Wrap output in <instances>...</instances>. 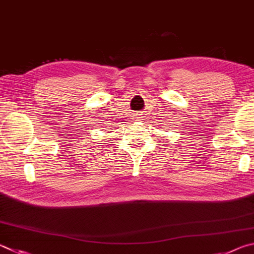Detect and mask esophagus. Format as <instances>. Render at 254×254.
Instances as JSON below:
<instances>
[{
	"label": "esophagus",
	"mask_w": 254,
	"mask_h": 254,
	"mask_svg": "<svg viewBox=\"0 0 254 254\" xmlns=\"http://www.w3.org/2000/svg\"><path fill=\"white\" fill-rule=\"evenodd\" d=\"M140 115H141V114H135V121H139V120L141 119Z\"/></svg>",
	"instance_id": "34e87169"
}]
</instances>
